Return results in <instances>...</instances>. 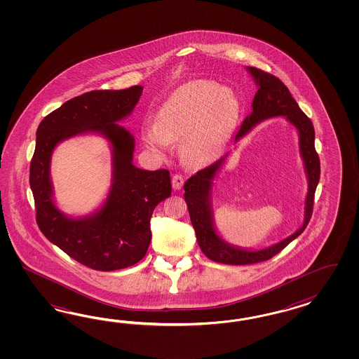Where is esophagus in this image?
<instances>
[{
  "instance_id": "esophagus-1",
  "label": "esophagus",
  "mask_w": 359,
  "mask_h": 359,
  "mask_svg": "<svg viewBox=\"0 0 359 359\" xmlns=\"http://www.w3.org/2000/svg\"><path fill=\"white\" fill-rule=\"evenodd\" d=\"M171 183H172V188L174 189H180L183 184H184V179H183V176L180 174H174L172 175Z\"/></svg>"
}]
</instances>
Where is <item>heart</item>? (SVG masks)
<instances>
[{
	"mask_svg": "<svg viewBox=\"0 0 359 359\" xmlns=\"http://www.w3.org/2000/svg\"><path fill=\"white\" fill-rule=\"evenodd\" d=\"M236 96L217 83L196 80L177 88L156 114V125L143 130L144 142L156 151L170 142L183 141L182 150L194 163H207L231 134L238 118Z\"/></svg>",
	"mask_w": 359,
	"mask_h": 359,
	"instance_id": "heart-1",
	"label": "heart"
}]
</instances>
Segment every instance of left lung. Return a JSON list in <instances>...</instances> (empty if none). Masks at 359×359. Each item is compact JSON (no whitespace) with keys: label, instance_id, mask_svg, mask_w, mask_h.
I'll use <instances>...</instances> for the list:
<instances>
[{"label":"left lung","instance_id":"obj_1","mask_svg":"<svg viewBox=\"0 0 359 359\" xmlns=\"http://www.w3.org/2000/svg\"><path fill=\"white\" fill-rule=\"evenodd\" d=\"M251 75L258 84V90L252 101V111L241 125L236 141L241 140L254 125L271 117L285 116L300 135V152L305 164V171L308 175V195L305 198V218L303 226L299 229L288 238L270 246L264 250L249 251L233 248L225 241L219 238L213 226L212 212H210V187L212 179L221 165L225 162L226 155L221 156L215 163L197 171L191 176L184 184V200L189 212L191 222L196 231V238L204 255L210 261L222 264H252L259 262L269 261L276 255L294 238H297L306 228L313 213L315 192L320 180V158L315 149V129L313 123L299 108L297 102L292 97L288 88L283 84L282 80L267 74L255 67H249Z\"/></svg>","mask_w":359,"mask_h":359}]
</instances>
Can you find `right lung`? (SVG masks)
Segmentation results:
<instances>
[{"instance_id":"add662e5","label":"right lung","mask_w":359,"mask_h":359,"mask_svg":"<svg viewBox=\"0 0 359 359\" xmlns=\"http://www.w3.org/2000/svg\"><path fill=\"white\" fill-rule=\"evenodd\" d=\"M141 86L122 90H92L68 100L46 116L36 130L30 187L36 224L44 237L75 261L97 271L126 269L146 255L155 207L171 196L168 170L146 171L133 164L134 140L114 123L137 105ZM87 130L104 133L114 147V184L109 200L92 218H65L54 207L49 159L63 139Z\"/></svg>"}]
</instances>
